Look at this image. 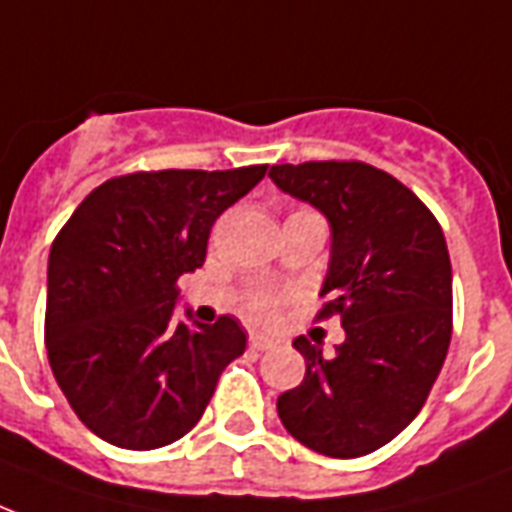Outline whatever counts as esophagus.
Wrapping results in <instances>:
<instances>
[{
	"label": "esophagus",
	"mask_w": 512,
	"mask_h": 512,
	"mask_svg": "<svg viewBox=\"0 0 512 512\" xmlns=\"http://www.w3.org/2000/svg\"><path fill=\"white\" fill-rule=\"evenodd\" d=\"M273 346L271 338H265V335H249V349L252 351H268Z\"/></svg>",
	"instance_id": "1"
}]
</instances>
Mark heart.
<instances>
[{
	"mask_svg": "<svg viewBox=\"0 0 512 512\" xmlns=\"http://www.w3.org/2000/svg\"><path fill=\"white\" fill-rule=\"evenodd\" d=\"M292 214H314L311 209H298ZM319 217V214H314ZM282 295H273V292H255L247 298V314L252 319H260V322H268V319L276 317V311L282 306Z\"/></svg>",
	"mask_w": 512,
	"mask_h": 512,
	"instance_id": "1",
	"label": "heart"
}]
</instances>
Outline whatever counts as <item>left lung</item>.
I'll use <instances>...</instances> for the list:
<instances>
[{
    "instance_id": "obj_1",
    "label": "left lung",
    "mask_w": 512,
    "mask_h": 512,
    "mask_svg": "<svg viewBox=\"0 0 512 512\" xmlns=\"http://www.w3.org/2000/svg\"><path fill=\"white\" fill-rule=\"evenodd\" d=\"M268 177L330 222L317 319L338 317L346 333L335 354L295 338L306 376L276 411L311 451L365 456L416 419L446 360L454 327L446 236L419 195L362 161L282 163Z\"/></svg>"
}]
</instances>
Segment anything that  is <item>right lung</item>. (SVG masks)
Wrapping results in <instances>:
<instances>
[{
    "instance_id": "1",
    "label": "right lung",
    "mask_w": 512,
    "mask_h": 512,
    "mask_svg": "<svg viewBox=\"0 0 512 512\" xmlns=\"http://www.w3.org/2000/svg\"><path fill=\"white\" fill-rule=\"evenodd\" d=\"M268 166L112 177L58 230L48 260L45 346L77 419L117 448L169 446L198 424L239 319L174 322L179 276L201 268L209 233Z\"/></svg>"
}]
</instances>
